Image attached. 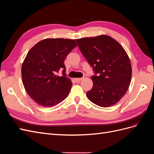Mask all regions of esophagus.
<instances>
[{
	"label": "esophagus",
	"instance_id": "1",
	"mask_svg": "<svg viewBox=\"0 0 154 154\" xmlns=\"http://www.w3.org/2000/svg\"><path fill=\"white\" fill-rule=\"evenodd\" d=\"M83 79V78H75V80L77 82H80V81H82Z\"/></svg>",
	"mask_w": 154,
	"mask_h": 154
}]
</instances>
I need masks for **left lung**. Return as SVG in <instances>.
Returning a JSON list of instances; mask_svg holds the SVG:
<instances>
[{
	"label": "left lung",
	"instance_id": "left-lung-1",
	"mask_svg": "<svg viewBox=\"0 0 154 154\" xmlns=\"http://www.w3.org/2000/svg\"><path fill=\"white\" fill-rule=\"evenodd\" d=\"M76 40L95 73L91 77L93 87L87 92L88 100L102 107L116 104L126 94L131 81L132 66L127 53L107 35Z\"/></svg>",
	"mask_w": 154,
	"mask_h": 154
}]
</instances>
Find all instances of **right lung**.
<instances>
[{
  "mask_svg": "<svg viewBox=\"0 0 154 154\" xmlns=\"http://www.w3.org/2000/svg\"><path fill=\"white\" fill-rule=\"evenodd\" d=\"M77 46L72 39L47 38L35 44L22 66V78L28 95L43 106L57 105L66 98L72 83L66 75L64 60ZM63 69V76L55 74Z\"/></svg>",
  "mask_w": 154,
  "mask_h": 154,
  "instance_id": "1",
  "label": "right lung"
}]
</instances>
